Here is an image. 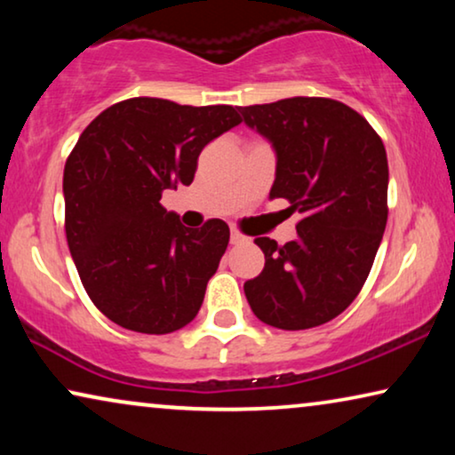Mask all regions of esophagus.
Segmentation results:
<instances>
[{
	"label": "esophagus",
	"mask_w": 455,
	"mask_h": 455,
	"mask_svg": "<svg viewBox=\"0 0 455 455\" xmlns=\"http://www.w3.org/2000/svg\"><path fill=\"white\" fill-rule=\"evenodd\" d=\"M229 242H232V244H244L246 238L240 232H235V229H232V234H229Z\"/></svg>",
	"instance_id": "obj_1"
}]
</instances>
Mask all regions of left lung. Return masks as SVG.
I'll use <instances>...</instances> for the list:
<instances>
[{
	"label": "left lung",
	"mask_w": 455,
	"mask_h": 455,
	"mask_svg": "<svg viewBox=\"0 0 455 455\" xmlns=\"http://www.w3.org/2000/svg\"><path fill=\"white\" fill-rule=\"evenodd\" d=\"M248 128L271 142L269 198L298 211V238H257L265 269L244 283L252 313L298 331L335 319L369 277L387 223L389 167L383 140L358 111L325 97H291L240 108Z\"/></svg>",
	"instance_id": "1"
}]
</instances>
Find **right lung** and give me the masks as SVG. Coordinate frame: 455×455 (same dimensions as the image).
I'll return each mask as SVG.
<instances>
[{
  "instance_id": "right-lung-1",
  "label": "right lung",
  "mask_w": 455,
  "mask_h": 455,
  "mask_svg": "<svg viewBox=\"0 0 455 455\" xmlns=\"http://www.w3.org/2000/svg\"><path fill=\"white\" fill-rule=\"evenodd\" d=\"M240 122L232 105L134 97L80 134L64 167L68 248L86 294L116 325L164 335L196 316L229 228H184L159 201L190 186L203 148Z\"/></svg>"
}]
</instances>
